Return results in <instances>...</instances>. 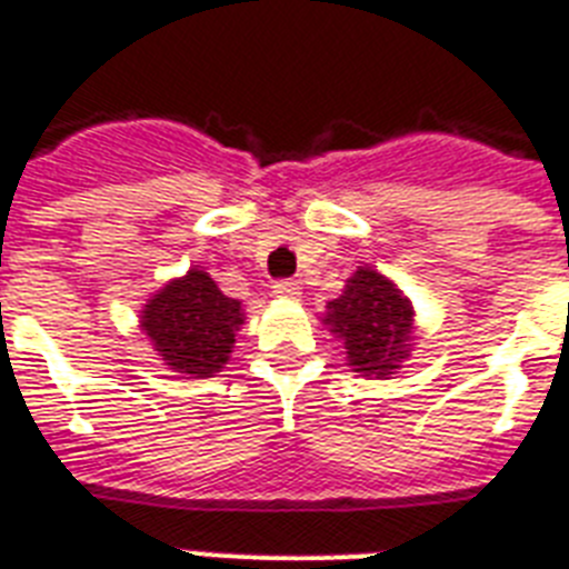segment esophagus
I'll list each match as a JSON object with an SVG mask.
<instances>
[{
	"label": "esophagus",
	"instance_id": "34e87169",
	"mask_svg": "<svg viewBox=\"0 0 569 569\" xmlns=\"http://www.w3.org/2000/svg\"><path fill=\"white\" fill-rule=\"evenodd\" d=\"M274 295L277 298H286V301H298L301 298V286H298V280H277Z\"/></svg>",
	"mask_w": 569,
	"mask_h": 569
}]
</instances>
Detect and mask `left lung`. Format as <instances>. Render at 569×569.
<instances>
[{
	"instance_id": "left-lung-1",
	"label": "left lung",
	"mask_w": 569,
	"mask_h": 569,
	"mask_svg": "<svg viewBox=\"0 0 569 569\" xmlns=\"http://www.w3.org/2000/svg\"><path fill=\"white\" fill-rule=\"evenodd\" d=\"M325 325L346 339L348 366L363 375H392L407 357L413 303L372 268H357L346 292L328 303Z\"/></svg>"
}]
</instances>
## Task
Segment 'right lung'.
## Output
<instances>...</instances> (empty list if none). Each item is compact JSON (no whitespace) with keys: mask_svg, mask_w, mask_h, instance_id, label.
I'll return each instance as SVG.
<instances>
[{"mask_svg":"<svg viewBox=\"0 0 569 569\" xmlns=\"http://www.w3.org/2000/svg\"><path fill=\"white\" fill-rule=\"evenodd\" d=\"M241 321V303L227 298L206 271L191 268L147 301L141 328L153 339L159 357L177 372L212 378L230 360Z\"/></svg>","mask_w":569,"mask_h":569,"instance_id":"obj_1","label":"right lung"}]
</instances>
